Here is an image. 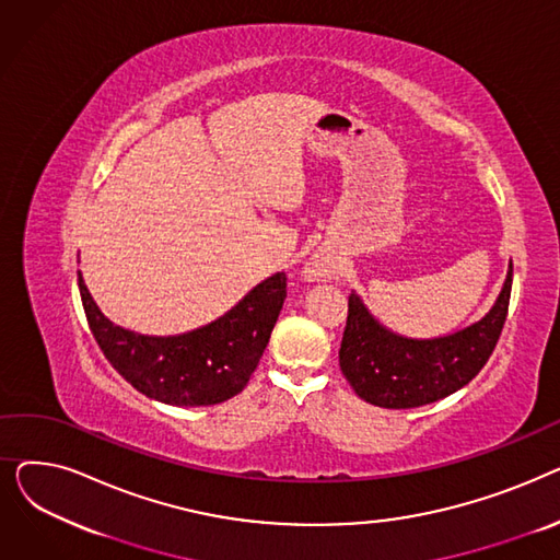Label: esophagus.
<instances>
[{"instance_id":"obj_1","label":"esophagus","mask_w":560,"mask_h":560,"mask_svg":"<svg viewBox=\"0 0 560 560\" xmlns=\"http://www.w3.org/2000/svg\"><path fill=\"white\" fill-rule=\"evenodd\" d=\"M327 265L325 262H319V260H311L308 265H306V279L308 281H315V279H322V277H327Z\"/></svg>"}]
</instances>
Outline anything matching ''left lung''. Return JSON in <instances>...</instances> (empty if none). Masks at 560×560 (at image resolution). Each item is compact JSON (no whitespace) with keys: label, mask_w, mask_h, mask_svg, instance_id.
I'll return each mask as SVG.
<instances>
[{"label":"left lung","mask_w":560,"mask_h":560,"mask_svg":"<svg viewBox=\"0 0 560 560\" xmlns=\"http://www.w3.org/2000/svg\"><path fill=\"white\" fill-rule=\"evenodd\" d=\"M513 262L494 306L475 325L452 336L413 340L388 331L357 292L349 295L340 342V370L354 393L381 408H418L472 381L488 363L509 315Z\"/></svg>","instance_id":"obj_1"}]
</instances>
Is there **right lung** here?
Segmentation results:
<instances>
[{"mask_svg":"<svg viewBox=\"0 0 560 560\" xmlns=\"http://www.w3.org/2000/svg\"><path fill=\"white\" fill-rule=\"evenodd\" d=\"M79 292L104 357L138 393L172 406H211L247 386L281 313L285 275L260 281L211 325L167 338L115 327L93 302L81 272Z\"/></svg>","mask_w":560,"mask_h":560,"instance_id":"add662e5","label":"right lung"}]
</instances>
